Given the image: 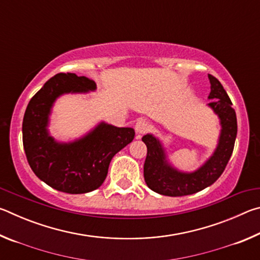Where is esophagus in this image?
<instances>
[{"instance_id":"34e87169","label":"esophagus","mask_w":260,"mask_h":260,"mask_svg":"<svg viewBox=\"0 0 260 260\" xmlns=\"http://www.w3.org/2000/svg\"><path fill=\"white\" fill-rule=\"evenodd\" d=\"M150 128V125H149V122L143 120V119H139L136 121L135 124V131H136V134H138V138L140 139L141 136L143 134H146L147 132Z\"/></svg>"}]
</instances>
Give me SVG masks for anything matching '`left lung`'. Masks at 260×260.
<instances>
[{
  "instance_id": "obj_1",
  "label": "left lung",
  "mask_w": 260,
  "mask_h": 260,
  "mask_svg": "<svg viewBox=\"0 0 260 260\" xmlns=\"http://www.w3.org/2000/svg\"><path fill=\"white\" fill-rule=\"evenodd\" d=\"M211 91L208 104L220 119L218 146L208 160L193 172H181L167 160L165 149L152 134L142 138L148 152L144 161L143 175L147 186L155 192L165 196H186L201 191L211 186L225 171L234 150L237 134V120L232 101L217 78L209 74Z\"/></svg>"
}]
</instances>
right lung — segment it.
<instances>
[{
    "instance_id": "add662e5",
    "label": "right lung",
    "mask_w": 260,
    "mask_h": 260,
    "mask_svg": "<svg viewBox=\"0 0 260 260\" xmlns=\"http://www.w3.org/2000/svg\"><path fill=\"white\" fill-rule=\"evenodd\" d=\"M96 83L76 73H58L30 99L23 120L26 158L37 177L56 190L85 193L98 189L107 178L110 161L134 139L131 127L104 121L73 142H57L48 132L55 101L63 94L88 93Z\"/></svg>"
}]
</instances>
